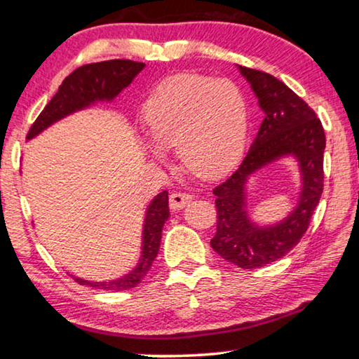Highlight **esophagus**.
<instances>
[{
  "mask_svg": "<svg viewBox=\"0 0 359 359\" xmlns=\"http://www.w3.org/2000/svg\"><path fill=\"white\" fill-rule=\"evenodd\" d=\"M192 201V197L189 194H186V192H173L172 196H170V207H172V210H180V208H183L186 203H189Z\"/></svg>",
  "mask_w": 359,
  "mask_h": 359,
  "instance_id": "34e87169",
  "label": "esophagus"
}]
</instances>
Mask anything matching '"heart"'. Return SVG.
<instances>
[{
	"label": "heart",
	"mask_w": 359,
	"mask_h": 359,
	"mask_svg": "<svg viewBox=\"0 0 359 359\" xmlns=\"http://www.w3.org/2000/svg\"><path fill=\"white\" fill-rule=\"evenodd\" d=\"M142 118L156 142L151 147L154 157L163 158L161 147L176 149L187 172L213 180L229 173L242 158L249 102L233 80L181 74L152 91Z\"/></svg>",
	"instance_id": "heart-1"
}]
</instances>
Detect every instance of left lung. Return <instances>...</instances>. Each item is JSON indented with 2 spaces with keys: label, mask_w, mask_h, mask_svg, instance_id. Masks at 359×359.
I'll return each instance as SVG.
<instances>
[{
  "label": "left lung",
  "mask_w": 359,
  "mask_h": 359,
  "mask_svg": "<svg viewBox=\"0 0 359 359\" xmlns=\"http://www.w3.org/2000/svg\"><path fill=\"white\" fill-rule=\"evenodd\" d=\"M258 97L264 118L239 168L213 189L217 233L212 249L242 269H255L283 258L299 244L310 226L324 187L326 135L314 110L276 76L239 67ZM284 155H294L302 172L299 205L274 226L253 225L245 210L248 175Z\"/></svg>",
  "instance_id": "8db88e82"
}]
</instances>
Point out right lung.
<instances>
[{
	"label": "right lung",
	"mask_w": 359,
	"mask_h": 359,
	"mask_svg": "<svg viewBox=\"0 0 359 359\" xmlns=\"http://www.w3.org/2000/svg\"><path fill=\"white\" fill-rule=\"evenodd\" d=\"M142 69H144V64L128 59L104 60V62L86 64L75 69L69 76H65L62 85L59 86V91L33 122L29 133H27V140H32L33 136L46 130L49 125L64 118L65 115L75 112V110L85 109L96 101H112L123 88L133 81ZM168 217V192L163 191L156 196L147 208L144 231H142V255L137 266L130 274L110 280V283H90V280L80 278L74 279L81 285L114 292L136 287L144 279L154 260H156L158 249H161L162 228Z\"/></svg>",
	"instance_id": "obj_1"
}]
</instances>
